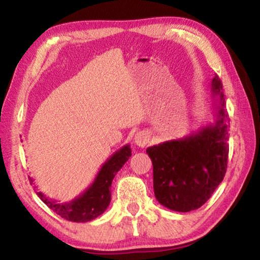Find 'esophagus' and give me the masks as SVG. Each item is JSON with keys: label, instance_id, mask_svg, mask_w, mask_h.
Wrapping results in <instances>:
<instances>
[{"label": "esophagus", "instance_id": "1", "mask_svg": "<svg viewBox=\"0 0 260 260\" xmlns=\"http://www.w3.org/2000/svg\"><path fill=\"white\" fill-rule=\"evenodd\" d=\"M149 142V135L146 132H139V133H136L134 136V143L136 144L138 147H146Z\"/></svg>", "mask_w": 260, "mask_h": 260}]
</instances>
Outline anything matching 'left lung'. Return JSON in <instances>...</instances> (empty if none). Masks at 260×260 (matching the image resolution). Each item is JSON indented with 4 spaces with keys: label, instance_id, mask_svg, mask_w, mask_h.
I'll list each match as a JSON object with an SVG mask.
<instances>
[{
    "label": "left lung",
    "instance_id": "obj_1",
    "mask_svg": "<svg viewBox=\"0 0 260 260\" xmlns=\"http://www.w3.org/2000/svg\"><path fill=\"white\" fill-rule=\"evenodd\" d=\"M213 124L182 139L149 147L153 191L159 203L177 212L201 208L223 180L228 158V114L218 76L211 82Z\"/></svg>",
    "mask_w": 260,
    "mask_h": 260
}]
</instances>
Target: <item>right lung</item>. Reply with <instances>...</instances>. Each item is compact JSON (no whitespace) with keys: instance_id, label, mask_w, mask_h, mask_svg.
<instances>
[{"instance_id":"1","label":"right lung","mask_w":260,"mask_h":260,"mask_svg":"<svg viewBox=\"0 0 260 260\" xmlns=\"http://www.w3.org/2000/svg\"><path fill=\"white\" fill-rule=\"evenodd\" d=\"M131 156L132 150L129 144H126V146L120 148L101 167L94 182L81 195L70 202L58 203L57 201L47 197L41 191H35L43 203L54 212L60 215L61 218L73 222L90 221V220L98 218L108 209L110 202H111L110 188H111L112 180ZM29 180L30 184H33L34 180L32 178H29ZM34 188H37L35 184Z\"/></svg>"}]
</instances>
